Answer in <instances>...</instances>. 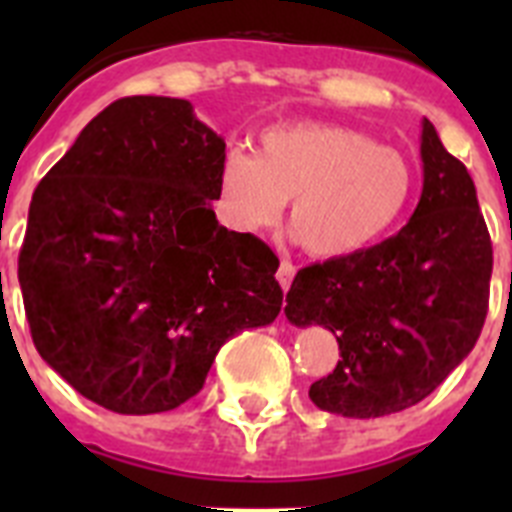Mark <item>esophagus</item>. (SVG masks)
<instances>
[{
    "instance_id": "1",
    "label": "esophagus",
    "mask_w": 512,
    "mask_h": 512,
    "mask_svg": "<svg viewBox=\"0 0 512 512\" xmlns=\"http://www.w3.org/2000/svg\"><path fill=\"white\" fill-rule=\"evenodd\" d=\"M292 279H295V266H292V261H282V264H279V271H277L279 287L287 292L289 284H292Z\"/></svg>"
}]
</instances>
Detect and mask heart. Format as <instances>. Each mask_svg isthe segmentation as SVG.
Here are the masks:
<instances>
[{"instance_id": "obj_1", "label": "heart", "mask_w": 512, "mask_h": 512, "mask_svg": "<svg viewBox=\"0 0 512 512\" xmlns=\"http://www.w3.org/2000/svg\"><path fill=\"white\" fill-rule=\"evenodd\" d=\"M415 171L400 151L330 122L261 133L259 156L230 151L217 176V210L243 235L271 230L292 200V228L315 259L372 248L408 212Z\"/></svg>"}]
</instances>
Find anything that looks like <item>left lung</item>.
<instances>
[{
	"label": "left lung",
	"mask_w": 512,
	"mask_h": 512,
	"mask_svg": "<svg viewBox=\"0 0 512 512\" xmlns=\"http://www.w3.org/2000/svg\"><path fill=\"white\" fill-rule=\"evenodd\" d=\"M423 192L397 235L297 271L284 315L336 333L338 359L310 387L320 410L382 418L413 408L454 372L487 315L492 243L467 166L436 128L420 133Z\"/></svg>",
	"instance_id": "1"
}]
</instances>
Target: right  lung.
<instances>
[{"mask_svg": "<svg viewBox=\"0 0 512 512\" xmlns=\"http://www.w3.org/2000/svg\"><path fill=\"white\" fill-rule=\"evenodd\" d=\"M223 158L192 102L125 97L35 189L17 269L33 343L112 413L179 408L225 341L282 310L274 251L217 223Z\"/></svg>", "mask_w": 512, "mask_h": 512, "instance_id": "add662e5", "label": "right lung"}]
</instances>
